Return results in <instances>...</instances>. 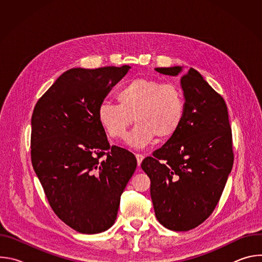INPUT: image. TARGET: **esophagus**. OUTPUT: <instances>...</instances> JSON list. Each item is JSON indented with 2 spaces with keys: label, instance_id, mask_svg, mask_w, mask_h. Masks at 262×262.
Instances as JSON below:
<instances>
[{
  "label": "esophagus",
  "instance_id": "obj_1",
  "mask_svg": "<svg viewBox=\"0 0 262 262\" xmlns=\"http://www.w3.org/2000/svg\"><path fill=\"white\" fill-rule=\"evenodd\" d=\"M136 158H137V162H138V166H140L141 165V163H142V161L144 160V158H145V156L144 155H141V154H137L136 155Z\"/></svg>",
  "mask_w": 262,
  "mask_h": 262
}]
</instances>
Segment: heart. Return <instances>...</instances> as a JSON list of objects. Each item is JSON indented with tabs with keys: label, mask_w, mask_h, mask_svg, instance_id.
Here are the masks:
<instances>
[{
	"label": "heart",
	"mask_w": 262,
	"mask_h": 262,
	"mask_svg": "<svg viewBox=\"0 0 262 262\" xmlns=\"http://www.w3.org/2000/svg\"><path fill=\"white\" fill-rule=\"evenodd\" d=\"M117 100L103 101L98 119L110 137L124 138L127 129L138 122L128 143L143 147L157 136L168 139L179 129L184 117V102L180 89L161 80L138 78L125 83L117 92Z\"/></svg>",
	"instance_id": "1"
}]
</instances>
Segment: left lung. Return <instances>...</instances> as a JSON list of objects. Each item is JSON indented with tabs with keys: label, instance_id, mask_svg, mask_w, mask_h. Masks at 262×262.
<instances>
[{
	"label": "left lung",
	"instance_id": "obj_1",
	"mask_svg": "<svg viewBox=\"0 0 262 262\" xmlns=\"http://www.w3.org/2000/svg\"><path fill=\"white\" fill-rule=\"evenodd\" d=\"M156 70L176 77L181 66ZM184 117L179 129L141 164L150 178L157 219L173 231H188L215 208L233 166L228 110L201 74L190 68L180 79Z\"/></svg>",
	"mask_w": 262,
	"mask_h": 262
}]
</instances>
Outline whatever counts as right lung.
<instances>
[{
	"instance_id": "obj_1",
	"label": "right lung",
	"mask_w": 262,
	"mask_h": 262,
	"mask_svg": "<svg viewBox=\"0 0 262 262\" xmlns=\"http://www.w3.org/2000/svg\"><path fill=\"white\" fill-rule=\"evenodd\" d=\"M130 66L65 71L37 101L31 119V159L55 213L78 232L107 230L137 160L111 146L98 107Z\"/></svg>"
}]
</instances>
